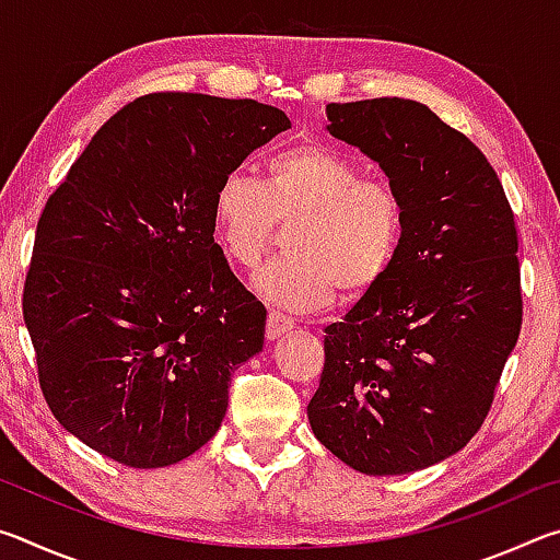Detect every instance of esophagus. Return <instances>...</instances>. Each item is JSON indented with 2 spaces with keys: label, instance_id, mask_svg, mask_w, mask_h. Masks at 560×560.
I'll return each mask as SVG.
<instances>
[{
  "label": "esophagus",
  "instance_id": "obj_1",
  "mask_svg": "<svg viewBox=\"0 0 560 560\" xmlns=\"http://www.w3.org/2000/svg\"><path fill=\"white\" fill-rule=\"evenodd\" d=\"M293 330V320L289 316L279 314V311H271L269 320H267V338L269 340H277L281 336H287Z\"/></svg>",
  "mask_w": 560,
  "mask_h": 560
}]
</instances>
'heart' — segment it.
I'll list each match as a JSON object with an SVG mask.
<instances>
[{
  "label": "heart",
  "instance_id": "obj_1",
  "mask_svg": "<svg viewBox=\"0 0 560 560\" xmlns=\"http://www.w3.org/2000/svg\"><path fill=\"white\" fill-rule=\"evenodd\" d=\"M293 220L289 254L254 277V291L271 306L311 314L338 289L355 299L385 279L402 244L405 205L393 185L368 179L320 143L269 155L261 183L232 170L212 195L214 236L242 269L261 261L277 222Z\"/></svg>",
  "mask_w": 560,
  "mask_h": 560
}]
</instances>
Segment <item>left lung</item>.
Segmentation results:
<instances>
[{
  "instance_id": "obj_1",
  "label": "left lung",
  "mask_w": 560,
  "mask_h": 560,
  "mask_svg": "<svg viewBox=\"0 0 560 560\" xmlns=\"http://www.w3.org/2000/svg\"><path fill=\"white\" fill-rule=\"evenodd\" d=\"M326 116L402 197L405 234L385 279L326 328L311 430L355 471L428 469L477 434L518 340L514 212L481 150L422 103H328Z\"/></svg>"
}]
</instances>
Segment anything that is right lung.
I'll use <instances>...</instances> for the list:
<instances>
[{
  "instance_id": "obj_1",
  "label": "right lung",
  "mask_w": 560,
  "mask_h": 560,
  "mask_svg": "<svg viewBox=\"0 0 560 560\" xmlns=\"http://www.w3.org/2000/svg\"><path fill=\"white\" fill-rule=\"evenodd\" d=\"M289 128L252 98L150 93L91 138L46 202L24 324L54 417L103 457L170 467L220 430L267 308L214 244L212 195Z\"/></svg>"
}]
</instances>
